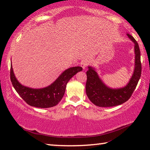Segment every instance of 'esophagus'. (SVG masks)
<instances>
[{"label":"esophagus","mask_w":150,"mask_h":150,"mask_svg":"<svg viewBox=\"0 0 150 150\" xmlns=\"http://www.w3.org/2000/svg\"><path fill=\"white\" fill-rule=\"evenodd\" d=\"M87 65H88L87 61H86V60H83L82 62H81V66L82 67L83 69H85V67H87Z\"/></svg>","instance_id":"1"}]
</instances>
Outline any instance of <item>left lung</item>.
I'll return each instance as SVG.
<instances>
[{"label": "left lung", "mask_w": 150, "mask_h": 150, "mask_svg": "<svg viewBox=\"0 0 150 150\" xmlns=\"http://www.w3.org/2000/svg\"><path fill=\"white\" fill-rule=\"evenodd\" d=\"M128 37L134 44L135 53V67L133 75L125 87L119 88H112L106 86L96 73L95 68L88 66L87 71L86 93L88 99L100 107H110L120 105L126 102L132 95L141 77L142 64L140 50L136 40L130 34Z\"/></svg>", "instance_id": "obj_1"}]
</instances>
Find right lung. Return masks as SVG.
Listing matches in <instances>:
<instances>
[{
  "label": "right lung",
  "mask_w": 150,
  "mask_h": 150,
  "mask_svg": "<svg viewBox=\"0 0 150 150\" xmlns=\"http://www.w3.org/2000/svg\"><path fill=\"white\" fill-rule=\"evenodd\" d=\"M83 70L81 67H73L64 71L54 83L42 88H32L20 84L11 65V80L16 92L28 105L46 108L57 105L64 95L68 81L76 73Z\"/></svg>",
  "instance_id": "add662e5"
}]
</instances>
